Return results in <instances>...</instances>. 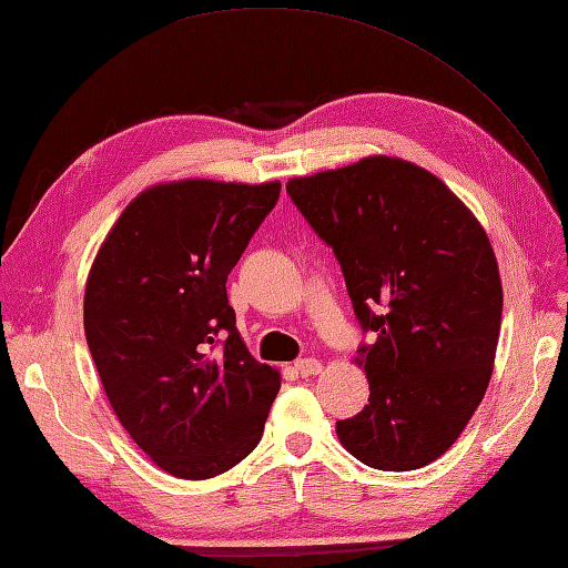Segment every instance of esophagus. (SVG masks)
I'll use <instances>...</instances> for the list:
<instances>
[{
  "mask_svg": "<svg viewBox=\"0 0 568 568\" xmlns=\"http://www.w3.org/2000/svg\"><path fill=\"white\" fill-rule=\"evenodd\" d=\"M295 371L300 377H310V375H320L322 373V363L316 358H302L295 363Z\"/></svg>",
  "mask_w": 568,
  "mask_h": 568,
  "instance_id": "esophagus-1",
  "label": "esophagus"
}]
</instances>
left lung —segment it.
I'll return each instance as SVG.
<instances>
[{"instance_id": "1", "label": "left lung", "mask_w": 568, "mask_h": 568, "mask_svg": "<svg viewBox=\"0 0 568 568\" xmlns=\"http://www.w3.org/2000/svg\"><path fill=\"white\" fill-rule=\"evenodd\" d=\"M287 195L334 248L371 399L336 420L341 445L385 471L426 467L489 387L504 290L489 236L430 171L392 156L293 179Z\"/></svg>"}]
</instances>
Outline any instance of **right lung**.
Returning <instances> with one entry per match:
<instances>
[{
  "mask_svg": "<svg viewBox=\"0 0 568 568\" xmlns=\"http://www.w3.org/2000/svg\"><path fill=\"white\" fill-rule=\"evenodd\" d=\"M281 183L189 179L140 193L101 244L84 332L123 428L164 471L210 479L263 435L281 375L236 332L227 275Z\"/></svg>",
  "mask_w": 568,
  "mask_h": 568,
  "instance_id": "right-lung-1",
  "label": "right lung"
}]
</instances>
